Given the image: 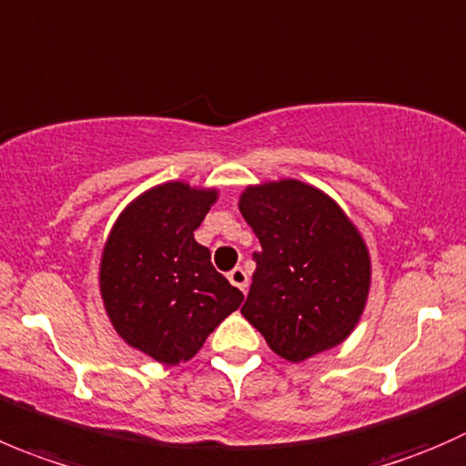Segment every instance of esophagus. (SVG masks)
Instances as JSON below:
<instances>
[{"instance_id":"34e87169","label":"esophagus","mask_w":466,"mask_h":466,"mask_svg":"<svg viewBox=\"0 0 466 466\" xmlns=\"http://www.w3.org/2000/svg\"><path fill=\"white\" fill-rule=\"evenodd\" d=\"M228 280L235 285L238 289H242V292H247L248 288V274L242 269V267H235V269L228 271Z\"/></svg>"}]
</instances>
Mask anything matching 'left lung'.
<instances>
[{
	"instance_id": "left-lung-1",
	"label": "left lung",
	"mask_w": 466,
	"mask_h": 466,
	"mask_svg": "<svg viewBox=\"0 0 466 466\" xmlns=\"http://www.w3.org/2000/svg\"><path fill=\"white\" fill-rule=\"evenodd\" d=\"M239 213L260 239L242 315L289 362L351 335L371 283L367 244L344 210L308 183L248 186Z\"/></svg>"
}]
</instances>
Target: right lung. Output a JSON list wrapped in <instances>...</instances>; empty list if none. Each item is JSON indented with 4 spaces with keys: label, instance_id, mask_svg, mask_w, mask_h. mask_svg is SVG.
Returning <instances> with one entry per match:
<instances>
[{
    "label": "right lung",
    "instance_id": "right-lung-1",
    "mask_svg": "<svg viewBox=\"0 0 466 466\" xmlns=\"http://www.w3.org/2000/svg\"><path fill=\"white\" fill-rule=\"evenodd\" d=\"M218 190L169 181L124 208L106 239L99 288L119 338L163 365L186 362L242 303L195 239Z\"/></svg>",
    "mask_w": 466,
    "mask_h": 466
}]
</instances>
